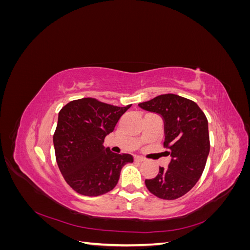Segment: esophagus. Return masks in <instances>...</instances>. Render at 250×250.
Segmentation results:
<instances>
[{"mask_svg": "<svg viewBox=\"0 0 250 250\" xmlns=\"http://www.w3.org/2000/svg\"><path fill=\"white\" fill-rule=\"evenodd\" d=\"M134 161L138 162V163H142V162L145 161V158H143L142 156H135L134 157Z\"/></svg>", "mask_w": 250, "mask_h": 250, "instance_id": "1", "label": "esophagus"}]
</instances>
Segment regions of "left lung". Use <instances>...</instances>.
I'll list each match as a JSON object with an SVG mask.
<instances>
[{
    "mask_svg": "<svg viewBox=\"0 0 250 250\" xmlns=\"http://www.w3.org/2000/svg\"><path fill=\"white\" fill-rule=\"evenodd\" d=\"M143 109L155 112L164 120L165 142L171 162L145 184L150 193L165 200L187 194L197 184L209 153L208 119L194 101L174 94L157 96L140 103Z\"/></svg>",
    "mask_w": 250,
    "mask_h": 250,
    "instance_id": "8db88e82",
    "label": "left lung"
}]
</instances>
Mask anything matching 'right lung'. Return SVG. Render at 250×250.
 Listing matches in <instances>:
<instances>
[{
  "mask_svg": "<svg viewBox=\"0 0 250 250\" xmlns=\"http://www.w3.org/2000/svg\"><path fill=\"white\" fill-rule=\"evenodd\" d=\"M130 106L119 107L82 98L59 111L53 135L56 162L74 191L84 196L107 193L117 186L123 166L133 162L132 155L112 153L103 146L105 137Z\"/></svg>",
  "mask_w": 250,
  "mask_h": 250,
  "instance_id": "obj_1",
  "label": "right lung"
}]
</instances>
